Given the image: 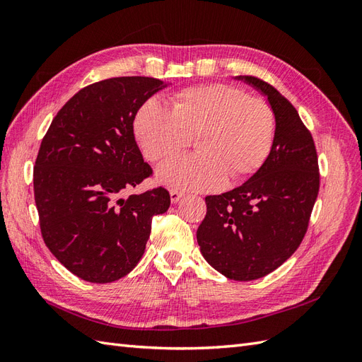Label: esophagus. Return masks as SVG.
<instances>
[{"mask_svg":"<svg viewBox=\"0 0 362 362\" xmlns=\"http://www.w3.org/2000/svg\"><path fill=\"white\" fill-rule=\"evenodd\" d=\"M169 193H170V201H172V204H177V202L182 198V196H184L182 192L175 190V189H172Z\"/></svg>","mask_w":362,"mask_h":362,"instance_id":"34e87169","label":"esophagus"}]
</instances>
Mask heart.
<instances>
[{
    "label": "heart",
    "instance_id": "heart-1",
    "mask_svg": "<svg viewBox=\"0 0 362 362\" xmlns=\"http://www.w3.org/2000/svg\"><path fill=\"white\" fill-rule=\"evenodd\" d=\"M134 136L144 156L158 163L178 154L194 137L199 154L178 157L158 169L170 187L210 192L226 177L243 180L266 163L275 141L276 119L266 100L228 84L187 87L172 98L170 110L156 100L134 116Z\"/></svg>",
    "mask_w": 362,
    "mask_h": 362
}]
</instances>
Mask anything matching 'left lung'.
Instances as JSON below:
<instances>
[{"instance_id": "8db88e82", "label": "left lung", "mask_w": 362, "mask_h": 362, "mask_svg": "<svg viewBox=\"0 0 362 362\" xmlns=\"http://www.w3.org/2000/svg\"><path fill=\"white\" fill-rule=\"evenodd\" d=\"M237 80L267 96L276 119L266 163L240 185L206 196L198 245L208 264L234 281L269 275L299 247L320 187L319 161L310 129L293 104L257 76Z\"/></svg>"}]
</instances>
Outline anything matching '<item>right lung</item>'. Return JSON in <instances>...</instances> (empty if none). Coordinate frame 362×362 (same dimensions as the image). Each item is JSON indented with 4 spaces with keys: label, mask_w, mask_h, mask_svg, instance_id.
<instances>
[{
    "label": "right lung",
    "mask_w": 362,
    "mask_h": 362,
    "mask_svg": "<svg viewBox=\"0 0 362 362\" xmlns=\"http://www.w3.org/2000/svg\"><path fill=\"white\" fill-rule=\"evenodd\" d=\"M163 87L151 76L93 83L60 108L42 139L33 185L43 242L87 282L128 275L144 255L152 217L170 205L163 187L122 198L152 175L133 122Z\"/></svg>",
    "instance_id": "obj_1"
}]
</instances>
